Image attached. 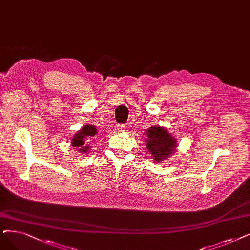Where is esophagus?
I'll return each mask as SVG.
<instances>
[{
  "label": "esophagus",
  "mask_w": 250,
  "mask_h": 250,
  "mask_svg": "<svg viewBox=\"0 0 250 250\" xmlns=\"http://www.w3.org/2000/svg\"><path fill=\"white\" fill-rule=\"evenodd\" d=\"M126 125L125 124H117V130L119 132H123L125 130Z\"/></svg>",
  "instance_id": "esophagus-1"
}]
</instances>
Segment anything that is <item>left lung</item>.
Here are the masks:
<instances>
[{
	"mask_svg": "<svg viewBox=\"0 0 250 250\" xmlns=\"http://www.w3.org/2000/svg\"><path fill=\"white\" fill-rule=\"evenodd\" d=\"M146 135V147L156 162L163 161L174 153L176 141L167 131V129L160 126H152L147 129Z\"/></svg>",
	"mask_w": 250,
	"mask_h": 250,
	"instance_id": "left-lung-1",
	"label": "left lung"
}]
</instances>
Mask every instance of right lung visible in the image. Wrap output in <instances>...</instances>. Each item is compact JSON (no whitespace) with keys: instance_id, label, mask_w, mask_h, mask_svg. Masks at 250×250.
<instances>
[{"instance_id":"obj_1","label":"right lung","mask_w":250,"mask_h":250,"mask_svg":"<svg viewBox=\"0 0 250 250\" xmlns=\"http://www.w3.org/2000/svg\"><path fill=\"white\" fill-rule=\"evenodd\" d=\"M97 133V129L93 125H85L81 130H79L72 138V146L77 148V151L82 154L87 153L90 148L92 139Z\"/></svg>"}]
</instances>
